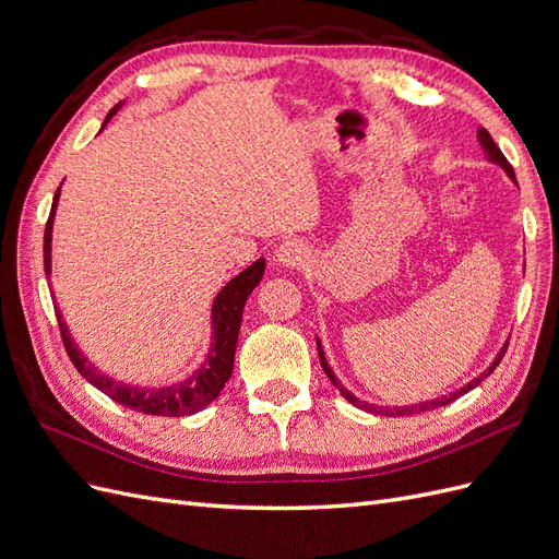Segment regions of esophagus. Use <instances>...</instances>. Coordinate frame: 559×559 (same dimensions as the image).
<instances>
[{
	"mask_svg": "<svg viewBox=\"0 0 559 559\" xmlns=\"http://www.w3.org/2000/svg\"><path fill=\"white\" fill-rule=\"evenodd\" d=\"M310 251L308 247L302 242H296V240H289V242H282L277 247V263L282 267H300L302 263L308 261Z\"/></svg>",
	"mask_w": 559,
	"mask_h": 559,
	"instance_id": "34e87169",
	"label": "esophagus"
}]
</instances>
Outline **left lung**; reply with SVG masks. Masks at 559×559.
I'll return each instance as SVG.
<instances>
[{"label": "left lung", "mask_w": 559, "mask_h": 559, "mask_svg": "<svg viewBox=\"0 0 559 559\" xmlns=\"http://www.w3.org/2000/svg\"><path fill=\"white\" fill-rule=\"evenodd\" d=\"M478 140H480V144H483V148H485V154H487V158L492 160V163H497V165H501L503 170H506V175H509L513 181H515V173H513V165L506 160V156L501 154V148L495 144V140H492V134H489L485 128H480L478 130ZM518 183V181H515ZM506 347L509 345H503V349L497 354V359L492 361V366H489V370L487 373H483V376H478L476 380H471L468 384H464L462 389H456L454 394H450V396H441V399H433V401H425V403H415V405H403V408H378V405H370V403H364V401H359L357 396H354L352 392H347V389L337 382V378L333 376V370L329 368V364H326V357H324V349H321V343H319V337H317V349H319V361H321V368H324V373L329 376V380L335 384V389L337 392H341L352 405H357V408H361V411H366V413H373V415H386V417H401V415H415V413H427V411H433V408H441V405H448V403H452L454 399H460V396H464L466 392H471V389H476L480 382H483V378H487L489 373H492V370L499 366V361L503 359V354H506Z\"/></svg>", "instance_id": "left-lung-1"}]
</instances>
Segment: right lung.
<instances>
[{
  "label": "right lung",
  "instance_id": "add662e5",
  "mask_svg": "<svg viewBox=\"0 0 559 559\" xmlns=\"http://www.w3.org/2000/svg\"><path fill=\"white\" fill-rule=\"evenodd\" d=\"M116 109H118V105L109 111L107 121L116 114ZM58 195H60V189L56 191L53 205H50V214L46 222V230H44V270H46V275H50V230H53ZM263 270H265V261L259 259L257 263H251L247 270H242L238 277H233L224 286V289L218 292V296L214 298V306H212L214 343L207 352V359L202 361V366L191 378H186L177 384L146 389V386H130V384L116 382V380L103 376L79 352L70 331H67V326H64V321L60 319V312H56L67 357L72 359L74 368L93 386H97L99 392L107 394L111 401L126 405V408H130V411H138L144 415H160V417L193 415L218 396V392H222L224 384L228 382V378L233 373L235 347H238V333H240V324H242L245 302H247L249 294L259 286V282L263 277Z\"/></svg>",
  "mask_w": 559,
  "mask_h": 559
}]
</instances>
